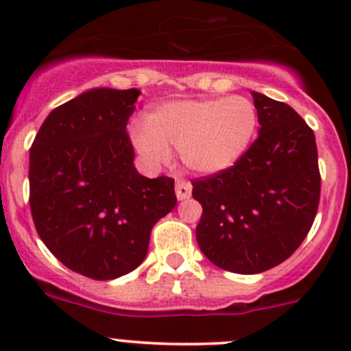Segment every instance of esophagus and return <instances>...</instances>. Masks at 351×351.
Returning a JSON list of instances; mask_svg holds the SVG:
<instances>
[{"mask_svg": "<svg viewBox=\"0 0 351 351\" xmlns=\"http://www.w3.org/2000/svg\"><path fill=\"white\" fill-rule=\"evenodd\" d=\"M175 189L178 200H186V198H190V195H192V183L185 182V180H178Z\"/></svg>", "mask_w": 351, "mask_h": 351, "instance_id": "esophagus-1", "label": "esophagus"}]
</instances>
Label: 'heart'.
<instances>
[{"label": "heart", "mask_w": 351, "mask_h": 351, "mask_svg": "<svg viewBox=\"0 0 351 351\" xmlns=\"http://www.w3.org/2000/svg\"><path fill=\"white\" fill-rule=\"evenodd\" d=\"M258 110L244 97L175 100L159 105L149 123L130 125L136 149L151 165H161L180 149L182 161L197 175L232 168L253 143Z\"/></svg>", "instance_id": "1"}]
</instances>
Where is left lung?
I'll list each match as a JSON object with an SVG mask.
<instances>
[{
  "label": "left lung",
  "mask_w": 351,
  "mask_h": 351,
  "mask_svg": "<svg viewBox=\"0 0 351 351\" xmlns=\"http://www.w3.org/2000/svg\"><path fill=\"white\" fill-rule=\"evenodd\" d=\"M260 134L232 168L192 180L197 243L222 270L253 275L306 239L321 195L313 129L292 107L253 91Z\"/></svg>",
  "instance_id": "1"
}]
</instances>
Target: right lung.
<instances>
[{
  "label": "right lung",
  "mask_w": 351,
  "mask_h": 351,
  "mask_svg": "<svg viewBox=\"0 0 351 351\" xmlns=\"http://www.w3.org/2000/svg\"><path fill=\"white\" fill-rule=\"evenodd\" d=\"M139 90H90L44 120L30 147V210L69 270L112 280L139 267L154 224L176 205L175 180L134 166L127 122Z\"/></svg>",
  "instance_id": "1"
}]
</instances>
